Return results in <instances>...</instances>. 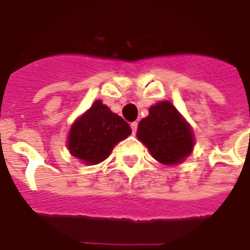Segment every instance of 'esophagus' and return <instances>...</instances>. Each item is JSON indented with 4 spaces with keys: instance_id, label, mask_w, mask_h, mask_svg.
I'll return each mask as SVG.
<instances>
[{
    "instance_id": "obj_1",
    "label": "esophagus",
    "mask_w": 250,
    "mask_h": 250,
    "mask_svg": "<svg viewBox=\"0 0 250 250\" xmlns=\"http://www.w3.org/2000/svg\"><path fill=\"white\" fill-rule=\"evenodd\" d=\"M137 128H138V123H137V122L131 123V130H132V134H134V135H135V132H137Z\"/></svg>"
}]
</instances>
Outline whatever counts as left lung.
I'll return each mask as SVG.
<instances>
[{
	"mask_svg": "<svg viewBox=\"0 0 250 250\" xmlns=\"http://www.w3.org/2000/svg\"><path fill=\"white\" fill-rule=\"evenodd\" d=\"M137 137L154 159L166 166L182 163L194 147L191 125L169 101L149 108V115L139 122Z\"/></svg>",
	"mask_w": 250,
	"mask_h": 250,
	"instance_id": "left-lung-1",
	"label": "left lung"
}]
</instances>
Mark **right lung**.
<instances>
[{
    "instance_id": "obj_1",
    "label": "right lung",
    "mask_w": 250,
    "mask_h": 250,
    "mask_svg": "<svg viewBox=\"0 0 250 250\" xmlns=\"http://www.w3.org/2000/svg\"><path fill=\"white\" fill-rule=\"evenodd\" d=\"M130 134L128 123L98 100L72 123L67 146L69 153L83 164L94 166L105 160Z\"/></svg>"
}]
</instances>
